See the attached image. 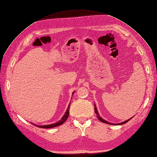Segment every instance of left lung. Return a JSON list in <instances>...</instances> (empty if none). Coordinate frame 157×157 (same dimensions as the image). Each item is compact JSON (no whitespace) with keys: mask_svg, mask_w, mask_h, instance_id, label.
<instances>
[{"mask_svg":"<svg viewBox=\"0 0 157 157\" xmlns=\"http://www.w3.org/2000/svg\"><path fill=\"white\" fill-rule=\"evenodd\" d=\"M94 110H95V114L97 115V117L98 118V119L100 121H101V122H104V123H106V124H113V125H122V124H125V123H126L127 122H128L129 121H130L133 117H131L130 119H128V120H126V121H124V122H120V123H117V124H113V123H111V122H108V121H105V119H103V118H102L101 117H100V115H99V113H98V110H97V108H96V105H95V104H94Z\"/></svg>","mask_w":157,"mask_h":157,"instance_id":"8db88e82","label":"left lung"}]
</instances>
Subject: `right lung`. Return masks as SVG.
Listing matches in <instances>:
<instances>
[{"label": "right lung", "mask_w": 157, "mask_h": 157, "mask_svg": "<svg viewBox=\"0 0 157 157\" xmlns=\"http://www.w3.org/2000/svg\"><path fill=\"white\" fill-rule=\"evenodd\" d=\"M75 91H74L72 92V95H74V93ZM70 106H71V102L70 103L69 105V106H68V108L67 109V110L64 114L63 116L62 117V119H61V120H59L58 122H56V123H54V124H48V125H42V126H40V125H36V124H34L33 123H31L33 125H35L38 128H54V127H56V126H60L62 125V124H63L65 121H66V120L67 119L68 117H69V110H70Z\"/></svg>", "instance_id": "right-lung-1"}]
</instances>
